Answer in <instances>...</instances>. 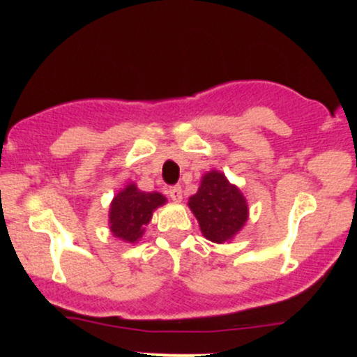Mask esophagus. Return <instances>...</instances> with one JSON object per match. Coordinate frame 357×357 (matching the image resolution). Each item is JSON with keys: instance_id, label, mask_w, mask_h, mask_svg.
Instances as JSON below:
<instances>
[{"instance_id": "1", "label": "esophagus", "mask_w": 357, "mask_h": 357, "mask_svg": "<svg viewBox=\"0 0 357 357\" xmlns=\"http://www.w3.org/2000/svg\"><path fill=\"white\" fill-rule=\"evenodd\" d=\"M167 195H169V198L173 199V202H181L183 199V191H181V186H178V184H176V186H171L169 190H167Z\"/></svg>"}]
</instances>
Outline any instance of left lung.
<instances>
[{"label": "left lung", "instance_id": "8db88e82", "mask_svg": "<svg viewBox=\"0 0 357 357\" xmlns=\"http://www.w3.org/2000/svg\"><path fill=\"white\" fill-rule=\"evenodd\" d=\"M188 204L198 218L203 235L215 243L231 240L248 218L243 195L218 171L203 176L202 186Z\"/></svg>", "mask_w": 357, "mask_h": 357}]
</instances>
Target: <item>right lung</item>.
<instances>
[{
    "label": "right lung",
    "instance_id": "add662e5",
    "mask_svg": "<svg viewBox=\"0 0 357 357\" xmlns=\"http://www.w3.org/2000/svg\"><path fill=\"white\" fill-rule=\"evenodd\" d=\"M166 203L159 192L139 191L136 184H129L110 204V230L121 240L134 243L142 236L153 211Z\"/></svg>",
    "mask_w": 357,
    "mask_h": 357
}]
</instances>
